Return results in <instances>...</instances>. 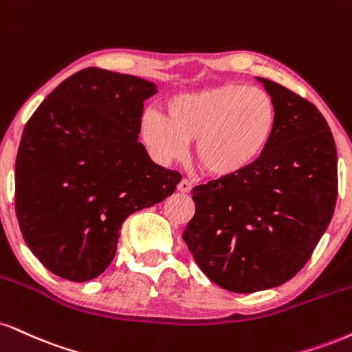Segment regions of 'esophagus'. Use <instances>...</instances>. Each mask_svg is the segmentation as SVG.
I'll use <instances>...</instances> for the list:
<instances>
[{
	"instance_id": "1",
	"label": "esophagus",
	"mask_w": 352,
	"mask_h": 352,
	"mask_svg": "<svg viewBox=\"0 0 352 352\" xmlns=\"http://www.w3.org/2000/svg\"><path fill=\"white\" fill-rule=\"evenodd\" d=\"M177 190H179L180 193H188L190 190H192V184H190L188 180H180V184L177 185Z\"/></svg>"
}]
</instances>
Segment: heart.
<instances>
[{"instance_id":"b5f03b06","label":"heart","mask_w":352,"mask_h":352,"mask_svg":"<svg viewBox=\"0 0 352 352\" xmlns=\"http://www.w3.org/2000/svg\"><path fill=\"white\" fill-rule=\"evenodd\" d=\"M164 113L146 111L139 134L160 162L179 160L195 141L193 157L213 179H232L264 157L278 128L274 96L262 88L224 82L179 93Z\"/></svg>"}]
</instances>
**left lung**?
Wrapping results in <instances>:
<instances>
[{"label": "left lung", "instance_id": "8db88e82", "mask_svg": "<svg viewBox=\"0 0 352 352\" xmlns=\"http://www.w3.org/2000/svg\"><path fill=\"white\" fill-rule=\"evenodd\" d=\"M278 108L267 152L248 172L192 190L195 217L184 231L203 274L223 289L278 287L307 264L331 221L338 155L315 104L257 77Z\"/></svg>", "mask_w": 352, "mask_h": 352}]
</instances>
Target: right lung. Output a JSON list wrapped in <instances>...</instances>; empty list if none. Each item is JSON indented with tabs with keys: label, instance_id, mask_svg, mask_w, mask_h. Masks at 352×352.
Listing matches in <instances>:
<instances>
[{
	"label": "right lung",
	"instance_id": "1",
	"mask_svg": "<svg viewBox=\"0 0 352 352\" xmlns=\"http://www.w3.org/2000/svg\"><path fill=\"white\" fill-rule=\"evenodd\" d=\"M155 83L88 67L39 104L16 157V214L34 256L72 282L111 264L134 211L175 192L182 175L152 162L139 142Z\"/></svg>",
	"mask_w": 352,
	"mask_h": 352
}]
</instances>
